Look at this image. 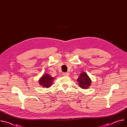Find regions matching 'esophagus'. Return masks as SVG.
Listing matches in <instances>:
<instances>
[{"label": "esophagus", "mask_w": 127, "mask_h": 127, "mask_svg": "<svg viewBox=\"0 0 127 127\" xmlns=\"http://www.w3.org/2000/svg\"><path fill=\"white\" fill-rule=\"evenodd\" d=\"M63 75L64 76H69V74L68 73H63Z\"/></svg>", "instance_id": "34e87169"}]
</instances>
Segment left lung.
<instances>
[{
	"instance_id": "1",
	"label": "left lung",
	"mask_w": 127,
	"mask_h": 127,
	"mask_svg": "<svg viewBox=\"0 0 127 127\" xmlns=\"http://www.w3.org/2000/svg\"><path fill=\"white\" fill-rule=\"evenodd\" d=\"M77 82L80 87L82 89H87L92 84V80L85 72H82L77 79Z\"/></svg>"
}]
</instances>
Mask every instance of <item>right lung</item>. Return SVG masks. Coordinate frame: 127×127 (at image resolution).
<instances>
[{
  "instance_id": "obj_1",
  "label": "right lung",
  "mask_w": 127,
  "mask_h": 127,
  "mask_svg": "<svg viewBox=\"0 0 127 127\" xmlns=\"http://www.w3.org/2000/svg\"><path fill=\"white\" fill-rule=\"evenodd\" d=\"M54 79L55 78L52 77L49 74L45 73L40 78L39 83L43 87L49 88L52 86Z\"/></svg>"
}]
</instances>
